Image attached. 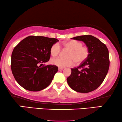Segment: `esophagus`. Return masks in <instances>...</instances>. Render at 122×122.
<instances>
[{
    "label": "esophagus",
    "mask_w": 122,
    "mask_h": 122,
    "mask_svg": "<svg viewBox=\"0 0 122 122\" xmlns=\"http://www.w3.org/2000/svg\"><path fill=\"white\" fill-rule=\"evenodd\" d=\"M63 69V68H60V67L58 68V70H59V71H62Z\"/></svg>",
    "instance_id": "esophagus-1"
}]
</instances>
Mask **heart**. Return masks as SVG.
<instances>
[{
  "mask_svg": "<svg viewBox=\"0 0 122 122\" xmlns=\"http://www.w3.org/2000/svg\"><path fill=\"white\" fill-rule=\"evenodd\" d=\"M63 46L69 50L66 55L67 58L59 57L53 58L51 60L52 65L56 66L60 68L71 66L74 61L76 64H81L86 60L90 54L88 48L82 46L81 42L78 41H69L63 43ZM60 51V46L58 43L54 44L50 50V53L53 56H57Z\"/></svg>",
  "mask_w": 122,
  "mask_h": 122,
  "instance_id": "b5f03b06",
  "label": "heart"
}]
</instances>
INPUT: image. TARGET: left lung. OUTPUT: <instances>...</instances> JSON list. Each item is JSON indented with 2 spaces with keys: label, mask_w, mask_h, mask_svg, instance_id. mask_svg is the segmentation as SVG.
<instances>
[{
  "label": "left lung",
  "mask_w": 122,
  "mask_h": 122,
  "mask_svg": "<svg viewBox=\"0 0 122 122\" xmlns=\"http://www.w3.org/2000/svg\"><path fill=\"white\" fill-rule=\"evenodd\" d=\"M71 39L84 42L88 48L90 54L79 66L71 69L67 82L76 92H92L99 87L107 75L110 66L109 51L105 44L92 35L76 36Z\"/></svg>",
  "instance_id": "left-lung-1"
}]
</instances>
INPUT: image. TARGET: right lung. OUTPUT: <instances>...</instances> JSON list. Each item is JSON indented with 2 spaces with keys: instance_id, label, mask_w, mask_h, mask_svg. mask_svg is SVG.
<instances>
[{
  "instance_id": "add662e5",
  "label": "right lung",
  "mask_w": 122,
  "mask_h": 122,
  "mask_svg": "<svg viewBox=\"0 0 122 122\" xmlns=\"http://www.w3.org/2000/svg\"><path fill=\"white\" fill-rule=\"evenodd\" d=\"M59 40L44 36H30L13 50L11 68L16 81L26 90L39 91L51 84L58 67L43 66L49 60L50 50Z\"/></svg>"
}]
</instances>
